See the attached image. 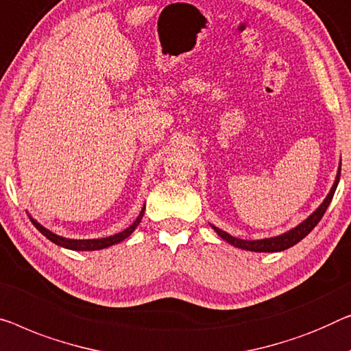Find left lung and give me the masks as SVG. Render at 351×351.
<instances>
[{
    "label": "left lung",
    "mask_w": 351,
    "mask_h": 351,
    "mask_svg": "<svg viewBox=\"0 0 351 351\" xmlns=\"http://www.w3.org/2000/svg\"><path fill=\"white\" fill-rule=\"evenodd\" d=\"M339 180H341V169H339V171H337L336 181H334V184L331 187V192L328 193L325 202H323L322 205L317 208V211H313L311 216L307 217L304 222L300 223L296 228H293V230H290V232L280 234V237L257 239V241H245V239L234 238V237H232V234L222 232L221 228H217L214 226H213V228L216 230V233L219 234V237H221L222 239H226V241L232 245H234V247L254 250V252H280V250H285V249L291 247V245H295L296 243H300L302 238H306L307 234H309L312 230L315 228L317 223L320 222V219L323 217V214L326 213L329 203H331V200H332L334 192H336V187L339 184Z\"/></svg>",
    "instance_id": "1"
}]
</instances>
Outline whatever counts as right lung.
<instances>
[{
    "label": "right lung",
    "instance_id": "add662e5",
    "mask_svg": "<svg viewBox=\"0 0 351 351\" xmlns=\"http://www.w3.org/2000/svg\"><path fill=\"white\" fill-rule=\"evenodd\" d=\"M143 213H145V208L142 209V213H140V216L135 219V222L132 226L128 227L125 230H123L121 233H117L113 234V237H107V238H101V239H67V238H62L58 237V234L51 233L50 230H47L34 221V219H31V222H33V226L39 230V232L44 234L45 238H49L51 243L61 245V247H66V249H72V250H99V249H104V247H108V245H113L117 243H121L124 241L125 238L129 237L130 233L134 232L137 226L142 221L143 217Z\"/></svg>",
    "mask_w": 351,
    "mask_h": 351
}]
</instances>
